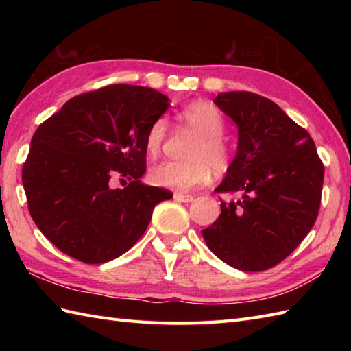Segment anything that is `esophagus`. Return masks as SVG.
<instances>
[{
    "label": "esophagus",
    "instance_id": "34e87169",
    "mask_svg": "<svg viewBox=\"0 0 351 351\" xmlns=\"http://www.w3.org/2000/svg\"><path fill=\"white\" fill-rule=\"evenodd\" d=\"M173 197L178 200V202H185V204H189L193 200L191 195H185V193H181V191H176Z\"/></svg>",
    "mask_w": 351,
    "mask_h": 351
}]
</instances>
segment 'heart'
Listing matches in <instances>:
<instances>
[{"instance_id": "obj_1", "label": "heart", "mask_w": 351, "mask_h": 351, "mask_svg": "<svg viewBox=\"0 0 351 351\" xmlns=\"http://www.w3.org/2000/svg\"><path fill=\"white\" fill-rule=\"evenodd\" d=\"M180 119L184 126L197 134L191 141L185 156L189 160L164 161L151 170V181L158 187H166L178 191L196 189L208 182L211 169L215 173L225 171L232 158L230 146L223 137L225 119L220 110L210 102L196 101L185 107ZM167 121H155L145 136V147L147 155L156 156L167 137Z\"/></svg>"}]
</instances>
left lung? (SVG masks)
<instances>
[{
    "instance_id": "8db88e82",
    "label": "left lung",
    "mask_w": 351,
    "mask_h": 351,
    "mask_svg": "<svg viewBox=\"0 0 351 351\" xmlns=\"http://www.w3.org/2000/svg\"><path fill=\"white\" fill-rule=\"evenodd\" d=\"M238 126V147L215 191L241 195L221 202V214L202 230L223 263L264 271L282 263L317 220L324 166L309 132L264 96L225 92L214 99Z\"/></svg>"
}]
</instances>
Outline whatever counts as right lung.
I'll return each instance as SVG.
<instances>
[{"mask_svg":"<svg viewBox=\"0 0 351 351\" xmlns=\"http://www.w3.org/2000/svg\"><path fill=\"white\" fill-rule=\"evenodd\" d=\"M169 108L149 87L111 84L73 96L32 138L22 167L28 211L68 256L102 264L136 244L171 191L140 181L145 136ZM114 179L125 182L113 189Z\"/></svg>","mask_w":351,"mask_h":351,"instance_id":"obj_1","label":"right lung"}]
</instances>
